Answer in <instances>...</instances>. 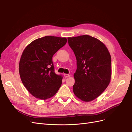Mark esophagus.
Masks as SVG:
<instances>
[{
    "instance_id": "34e87169",
    "label": "esophagus",
    "mask_w": 132,
    "mask_h": 132,
    "mask_svg": "<svg viewBox=\"0 0 132 132\" xmlns=\"http://www.w3.org/2000/svg\"><path fill=\"white\" fill-rule=\"evenodd\" d=\"M64 76L65 78H68V77H70V75L68 74H64Z\"/></svg>"
}]
</instances>
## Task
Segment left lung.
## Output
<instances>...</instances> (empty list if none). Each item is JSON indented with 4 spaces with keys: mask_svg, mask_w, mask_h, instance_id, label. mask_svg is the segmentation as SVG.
Listing matches in <instances>:
<instances>
[{
    "mask_svg": "<svg viewBox=\"0 0 132 132\" xmlns=\"http://www.w3.org/2000/svg\"><path fill=\"white\" fill-rule=\"evenodd\" d=\"M68 41L77 59L74 93L83 101L94 100L110 82L111 55L104 44L89 35L68 37Z\"/></svg>",
    "mask_w": 132,
    "mask_h": 132,
    "instance_id": "1",
    "label": "left lung"
}]
</instances>
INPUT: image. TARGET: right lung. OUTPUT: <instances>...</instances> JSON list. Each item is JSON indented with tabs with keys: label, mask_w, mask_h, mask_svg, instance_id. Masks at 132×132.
<instances>
[{
	"label": "right lung",
	"mask_w": 132,
	"mask_h": 132,
	"mask_svg": "<svg viewBox=\"0 0 132 132\" xmlns=\"http://www.w3.org/2000/svg\"><path fill=\"white\" fill-rule=\"evenodd\" d=\"M67 42L65 37L47 36L35 39L23 51L20 76L23 85L36 98H50L61 87L62 77L54 72L52 57Z\"/></svg>",
	"instance_id": "obj_1"
}]
</instances>
